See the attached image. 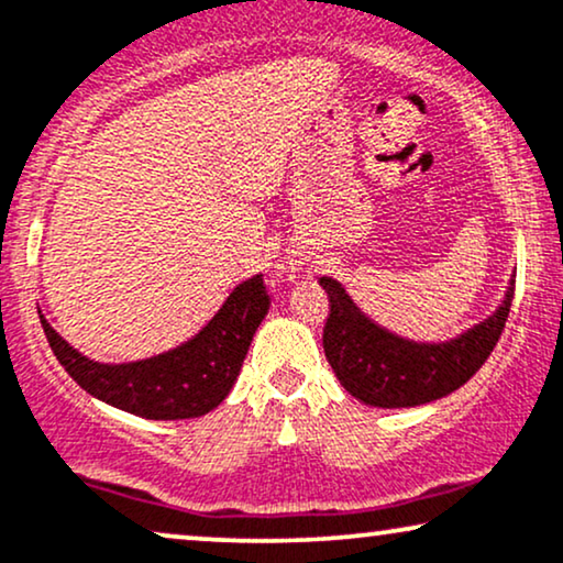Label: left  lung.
<instances>
[{
    "instance_id": "obj_1",
    "label": "left lung",
    "mask_w": 563,
    "mask_h": 563,
    "mask_svg": "<svg viewBox=\"0 0 563 563\" xmlns=\"http://www.w3.org/2000/svg\"><path fill=\"white\" fill-rule=\"evenodd\" d=\"M320 286L330 299L322 330L330 367L351 396L383 409L430 404L462 388L496 349L514 301L511 277L504 303L485 322L453 341L415 343L364 317L333 277H320Z\"/></svg>"
}]
</instances>
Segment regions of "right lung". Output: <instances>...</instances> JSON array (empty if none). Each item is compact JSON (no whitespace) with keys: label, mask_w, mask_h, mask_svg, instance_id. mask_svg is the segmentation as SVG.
Wrapping results in <instances>:
<instances>
[{"label":"right lung","mask_w":563,"mask_h":563,"mask_svg":"<svg viewBox=\"0 0 563 563\" xmlns=\"http://www.w3.org/2000/svg\"><path fill=\"white\" fill-rule=\"evenodd\" d=\"M267 309L269 294L262 275H254L233 288L191 341L128 364H101L78 354L44 314L42 328L67 375L99 401L144 419H194L225 401Z\"/></svg>","instance_id":"1"}]
</instances>
